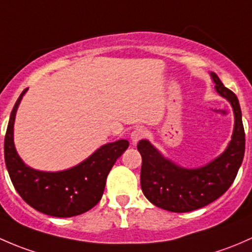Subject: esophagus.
<instances>
[{
  "label": "esophagus",
  "instance_id": "34e87169",
  "mask_svg": "<svg viewBox=\"0 0 252 252\" xmlns=\"http://www.w3.org/2000/svg\"><path fill=\"white\" fill-rule=\"evenodd\" d=\"M145 136V131L142 127H137V128H134L133 131L131 132V141L133 144H137L138 143L141 139H143Z\"/></svg>",
  "mask_w": 252,
  "mask_h": 252
}]
</instances>
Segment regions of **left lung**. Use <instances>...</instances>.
Segmentation results:
<instances>
[{
    "instance_id": "1",
    "label": "left lung",
    "mask_w": 252,
    "mask_h": 252,
    "mask_svg": "<svg viewBox=\"0 0 252 252\" xmlns=\"http://www.w3.org/2000/svg\"><path fill=\"white\" fill-rule=\"evenodd\" d=\"M210 76L216 92L229 102L234 114L232 139L222 154L200 167L189 168L167 159L147 139L137 144L142 155V191L150 203L167 211L189 212L219 199L234 182L243 162L245 132L239 100L215 72Z\"/></svg>"
}]
</instances>
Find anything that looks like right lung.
Instances as JSON below:
<instances>
[{
	"instance_id": "add662e5",
	"label": "right lung",
	"mask_w": 252,
	"mask_h": 252,
	"mask_svg": "<svg viewBox=\"0 0 252 252\" xmlns=\"http://www.w3.org/2000/svg\"><path fill=\"white\" fill-rule=\"evenodd\" d=\"M27 91L13 107L4 137V161L10 181L23 200L42 214L53 217L84 214L102 199L108 173L128 148V141L103 144L84 161L66 170H35L23 161L14 145L15 114Z\"/></svg>"
}]
</instances>
